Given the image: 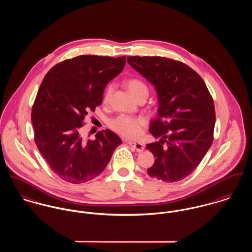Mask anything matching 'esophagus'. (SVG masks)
<instances>
[{"label":"esophagus","instance_id":"34e87169","mask_svg":"<svg viewBox=\"0 0 252 252\" xmlns=\"http://www.w3.org/2000/svg\"><path fill=\"white\" fill-rule=\"evenodd\" d=\"M126 143L129 144L130 146H132L134 149H136L138 152H142L144 149V145L143 144L135 143V142H130V141H127Z\"/></svg>","mask_w":252,"mask_h":252}]
</instances>
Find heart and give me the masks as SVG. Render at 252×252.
<instances>
[{
    "label": "heart",
    "instance_id": "1",
    "mask_svg": "<svg viewBox=\"0 0 252 252\" xmlns=\"http://www.w3.org/2000/svg\"><path fill=\"white\" fill-rule=\"evenodd\" d=\"M125 85L129 92L132 94V96L137 100L141 98H147L149 90L147 84L144 80L137 77L129 78L126 80ZM112 91L113 85L109 84L104 94L105 103H108L109 101ZM145 124L146 120L144 117H133L125 114H120L109 121V127L111 128V130H113L119 136L130 140L138 139L142 135L143 128Z\"/></svg>",
    "mask_w": 252,
    "mask_h": 252
}]
</instances>
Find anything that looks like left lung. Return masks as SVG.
Returning <instances> with one entry per match:
<instances>
[{"label": "left lung", "instance_id": "1", "mask_svg": "<svg viewBox=\"0 0 252 252\" xmlns=\"http://www.w3.org/2000/svg\"><path fill=\"white\" fill-rule=\"evenodd\" d=\"M127 61L155 86L159 98L149 132L161 140L146 144L156 158L147 174L165 182L183 180L213 144V97L203 78L180 61L160 56H129Z\"/></svg>", "mask_w": 252, "mask_h": 252}]
</instances>
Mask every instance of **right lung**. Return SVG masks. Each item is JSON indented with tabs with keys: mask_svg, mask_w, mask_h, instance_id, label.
<instances>
[{
	"mask_svg": "<svg viewBox=\"0 0 252 252\" xmlns=\"http://www.w3.org/2000/svg\"><path fill=\"white\" fill-rule=\"evenodd\" d=\"M126 56L80 55L52 67L38 88L32 108L37 149L61 180L79 184L98 177L121 139L110 130L85 140V116L103 102L104 89L122 72Z\"/></svg>",
	"mask_w": 252,
	"mask_h": 252,
	"instance_id": "right-lung-1",
	"label": "right lung"
}]
</instances>
